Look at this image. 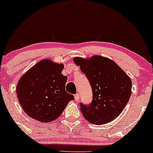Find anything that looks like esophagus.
<instances>
[{"label":"esophagus","mask_w":153,"mask_h":153,"mask_svg":"<svg viewBox=\"0 0 153 153\" xmlns=\"http://www.w3.org/2000/svg\"><path fill=\"white\" fill-rule=\"evenodd\" d=\"M74 100L76 101H78L79 100V94H76V95H74Z\"/></svg>","instance_id":"34e87169"}]
</instances>
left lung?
<instances>
[{
    "instance_id": "left-lung-1",
    "label": "left lung",
    "mask_w": 153,
    "mask_h": 153,
    "mask_svg": "<svg viewBox=\"0 0 153 153\" xmlns=\"http://www.w3.org/2000/svg\"><path fill=\"white\" fill-rule=\"evenodd\" d=\"M74 62L86 75L93 94L90 105H80L84 117L97 125L114 120L122 112L131 96L130 77L113 60L103 56L75 57Z\"/></svg>"
}]
</instances>
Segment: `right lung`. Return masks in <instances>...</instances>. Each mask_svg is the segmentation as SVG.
Masks as SVG:
<instances>
[{
    "label": "right lung",
    "mask_w": 153,
    "mask_h": 153,
    "mask_svg": "<svg viewBox=\"0 0 153 153\" xmlns=\"http://www.w3.org/2000/svg\"><path fill=\"white\" fill-rule=\"evenodd\" d=\"M63 63L50 59L41 60L22 75L16 86L19 102L31 118L48 123L62 114L68 102L74 99L67 93Z\"/></svg>",
    "instance_id": "right-lung-1"
}]
</instances>
